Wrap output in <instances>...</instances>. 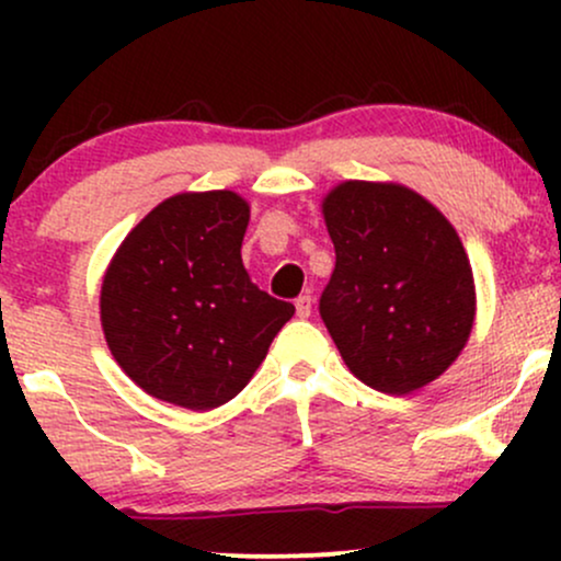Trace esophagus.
<instances>
[{"label": "esophagus", "mask_w": 561, "mask_h": 561, "mask_svg": "<svg viewBox=\"0 0 561 561\" xmlns=\"http://www.w3.org/2000/svg\"><path fill=\"white\" fill-rule=\"evenodd\" d=\"M311 308H313V298H311V295H308V293L300 295V298L295 300V311H298L300 319L311 317Z\"/></svg>", "instance_id": "34e87169"}]
</instances>
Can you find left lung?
I'll return each mask as SVG.
<instances>
[{
    "label": "left lung",
    "instance_id": "1",
    "mask_svg": "<svg viewBox=\"0 0 561 561\" xmlns=\"http://www.w3.org/2000/svg\"><path fill=\"white\" fill-rule=\"evenodd\" d=\"M334 272L319 313L364 385L405 396L440 377L474 321L472 266L456 229L398 184L345 182L327 195Z\"/></svg>",
    "mask_w": 561,
    "mask_h": 561
}]
</instances>
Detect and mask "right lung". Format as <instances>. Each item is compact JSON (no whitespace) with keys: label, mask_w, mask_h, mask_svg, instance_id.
Instances as JSON below:
<instances>
[{"label":"right lung","mask_w":561,"mask_h":561,"mask_svg":"<svg viewBox=\"0 0 561 561\" xmlns=\"http://www.w3.org/2000/svg\"><path fill=\"white\" fill-rule=\"evenodd\" d=\"M250 208L227 190L163 199L118 248L100 313L115 362L141 390L192 411L231 401L255 375L293 302L250 282Z\"/></svg>","instance_id":"1"}]
</instances>
